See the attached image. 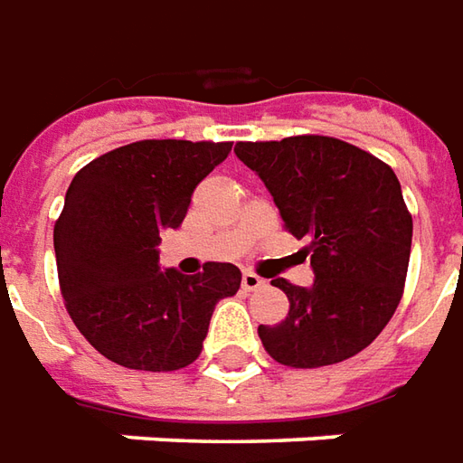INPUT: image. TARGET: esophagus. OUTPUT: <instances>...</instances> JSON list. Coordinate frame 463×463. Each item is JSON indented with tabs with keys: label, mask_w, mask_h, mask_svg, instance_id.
<instances>
[{
	"label": "esophagus",
	"mask_w": 463,
	"mask_h": 463,
	"mask_svg": "<svg viewBox=\"0 0 463 463\" xmlns=\"http://www.w3.org/2000/svg\"><path fill=\"white\" fill-rule=\"evenodd\" d=\"M241 287L247 289V292H254V289H260V287H264V279L260 277V274H254V272H247L241 274Z\"/></svg>",
	"instance_id": "1"
}]
</instances>
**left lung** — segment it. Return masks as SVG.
Segmentation results:
<instances>
[{"mask_svg":"<svg viewBox=\"0 0 463 463\" xmlns=\"http://www.w3.org/2000/svg\"><path fill=\"white\" fill-rule=\"evenodd\" d=\"M234 153L262 178L287 232L310 239L315 282L272 279L289 312L260 325L264 350L289 368L353 358L393 317L406 285L413 222L393 168L327 136L237 143Z\"/></svg>","mask_w":463,"mask_h":463,"instance_id":"8db88e82","label":"left lung"}]
</instances>
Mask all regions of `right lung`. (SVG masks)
<instances>
[{"label": "right lung", "mask_w": 463, "mask_h": 463, "mask_svg": "<svg viewBox=\"0 0 463 463\" xmlns=\"http://www.w3.org/2000/svg\"><path fill=\"white\" fill-rule=\"evenodd\" d=\"M232 143L138 140L75 174L55 224L67 312L100 355L133 371H178L199 358L216 302L241 272L209 262L199 274L161 269L164 229H178L191 194Z\"/></svg>", "instance_id": "1"}]
</instances>
